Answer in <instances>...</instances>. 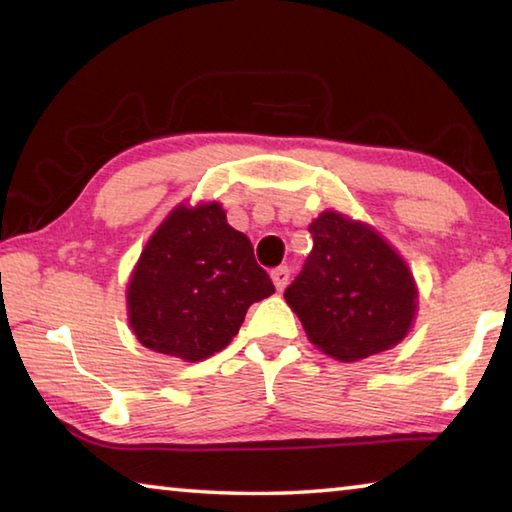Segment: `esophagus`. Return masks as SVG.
I'll return each instance as SVG.
<instances>
[{
	"label": "esophagus",
	"instance_id": "34e87169",
	"mask_svg": "<svg viewBox=\"0 0 512 512\" xmlns=\"http://www.w3.org/2000/svg\"><path fill=\"white\" fill-rule=\"evenodd\" d=\"M289 275H291L289 266H277V268H273L271 277H273V284H275L277 291H282L284 287H287V284H289Z\"/></svg>",
	"mask_w": 512,
	"mask_h": 512
}]
</instances>
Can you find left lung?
I'll list each match as a JSON object with an SVG mask.
<instances>
[{
	"instance_id": "1",
	"label": "left lung",
	"mask_w": 512,
	"mask_h": 512,
	"mask_svg": "<svg viewBox=\"0 0 512 512\" xmlns=\"http://www.w3.org/2000/svg\"><path fill=\"white\" fill-rule=\"evenodd\" d=\"M314 248L287 291L309 341L339 361H361L400 343L415 316L413 275L368 225L323 212Z\"/></svg>"
}]
</instances>
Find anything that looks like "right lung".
I'll use <instances>...</instances> for the list:
<instances>
[{
  "label": "right lung",
  "mask_w": 512,
  "mask_h": 512,
  "mask_svg": "<svg viewBox=\"0 0 512 512\" xmlns=\"http://www.w3.org/2000/svg\"><path fill=\"white\" fill-rule=\"evenodd\" d=\"M275 293L250 239L219 203L180 205L149 239L128 284V320L153 352L203 361L239 332L248 307Z\"/></svg>",
  "instance_id": "add662e5"
}]
</instances>
